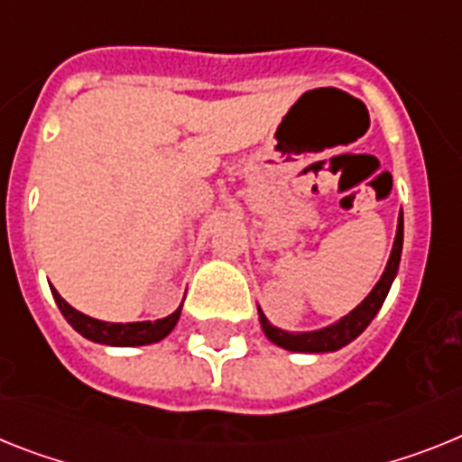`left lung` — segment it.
I'll return each instance as SVG.
<instances>
[{
	"mask_svg": "<svg viewBox=\"0 0 462 462\" xmlns=\"http://www.w3.org/2000/svg\"><path fill=\"white\" fill-rule=\"evenodd\" d=\"M402 244H404V216H399L397 225V237H394L393 254H390V261H387L385 273H383L381 282L374 286L369 296L364 298L362 305H356L350 315L343 317L340 321L331 324V327L321 328V331H310V333H286L282 328H274L270 321L265 319L261 310H258V317H261L263 331L274 345L284 347L291 352H333L340 350L343 345H347L350 340H355L364 328L369 327L371 319L378 315L381 305L385 303L387 291L393 286V279L397 274L399 258H402Z\"/></svg>",
	"mask_w": 462,
	"mask_h": 462,
	"instance_id": "left-lung-1",
	"label": "left lung"
}]
</instances>
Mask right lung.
<instances>
[{
  "instance_id": "1",
  "label": "right lung",
  "mask_w": 462,
  "mask_h": 462,
  "mask_svg": "<svg viewBox=\"0 0 462 462\" xmlns=\"http://www.w3.org/2000/svg\"><path fill=\"white\" fill-rule=\"evenodd\" d=\"M53 298H56L58 308L63 312L65 319L72 324L75 331H79L84 338L96 340V343L103 345H119V347H129V345H150L157 343V340L166 338L171 328L176 327L178 317H180V308L173 312V315L164 317V319L157 321H134V324H110V321L93 319V317L81 315L77 312L72 305H68L60 298L56 289L51 291Z\"/></svg>"
}]
</instances>
